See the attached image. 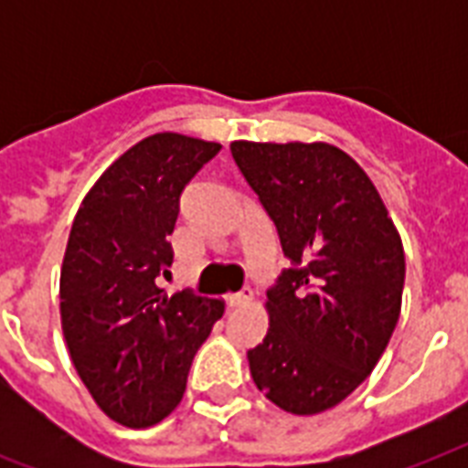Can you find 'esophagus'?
Instances as JSON below:
<instances>
[{"label": "esophagus", "instance_id": "obj_1", "mask_svg": "<svg viewBox=\"0 0 468 468\" xmlns=\"http://www.w3.org/2000/svg\"><path fill=\"white\" fill-rule=\"evenodd\" d=\"M250 301H252V289H242V292L230 293V296H228V306L242 308V306H248Z\"/></svg>", "mask_w": 468, "mask_h": 468}]
</instances>
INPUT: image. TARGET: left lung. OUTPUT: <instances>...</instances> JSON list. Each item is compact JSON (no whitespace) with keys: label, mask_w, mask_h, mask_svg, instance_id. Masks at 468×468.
<instances>
[{"label":"left lung","mask_w":468,"mask_h":468,"mask_svg":"<svg viewBox=\"0 0 468 468\" xmlns=\"http://www.w3.org/2000/svg\"><path fill=\"white\" fill-rule=\"evenodd\" d=\"M292 260L267 289L270 330L248 352L257 388L286 413L345 400L399 323L406 257L377 186L327 143L230 145Z\"/></svg>","instance_id":"obj_1"}]
</instances>
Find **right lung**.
Segmentation results:
<instances>
[{
    "mask_svg": "<svg viewBox=\"0 0 468 468\" xmlns=\"http://www.w3.org/2000/svg\"><path fill=\"white\" fill-rule=\"evenodd\" d=\"M218 143L155 133L123 153L84 197L60 271L62 333L77 374L112 420L150 428L184 396L191 359L223 301L165 296L179 198Z\"/></svg>",
    "mask_w": 468,
    "mask_h": 468,
    "instance_id": "right-lung-1",
    "label": "right lung"
}]
</instances>
